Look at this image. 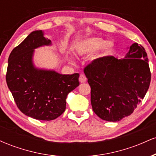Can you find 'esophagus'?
<instances>
[{
    "instance_id": "esophagus-1",
    "label": "esophagus",
    "mask_w": 156,
    "mask_h": 156,
    "mask_svg": "<svg viewBox=\"0 0 156 156\" xmlns=\"http://www.w3.org/2000/svg\"><path fill=\"white\" fill-rule=\"evenodd\" d=\"M79 80L80 83H84V82L87 81V77L85 76V75L80 74L79 77Z\"/></svg>"
}]
</instances>
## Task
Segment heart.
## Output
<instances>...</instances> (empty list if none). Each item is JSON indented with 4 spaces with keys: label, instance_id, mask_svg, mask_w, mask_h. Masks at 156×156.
Wrapping results in <instances>:
<instances>
[{
    "label": "heart",
    "instance_id": "heart-1",
    "mask_svg": "<svg viewBox=\"0 0 156 156\" xmlns=\"http://www.w3.org/2000/svg\"><path fill=\"white\" fill-rule=\"evenodd\" d=\"M102 47V54L108 55L114 50V44L112 41L105 42L104 39L100 37H93L82 41L77 46L76 53L78 55L92 53Z\"/></svg>",
    "mask_w": 156,
    "mask_h": 156
}]
</instances>
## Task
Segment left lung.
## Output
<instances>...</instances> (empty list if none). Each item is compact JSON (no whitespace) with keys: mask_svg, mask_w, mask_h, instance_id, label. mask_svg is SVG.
<instances>
[{"mask_svg":"<svg viewBox=\"0 0 156 156\" xmlns=\"http://www.w3.org/2000/svg\"><path fill=\"white\" fill-rule=\"evenodd\" d=\"M91 87L92 109L102 119L117 122L129 116L149 89L151 73L144 48L133 43L122 59L105 56L83 69Z\"/></svg>","mask_w":156,"mask_h":156,"instance_id":"obj_1","label":"left lung"}]
</instances>
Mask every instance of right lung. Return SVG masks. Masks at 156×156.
Here are the masks:
<instances>
[{
    "mask_svg": "<svg viewBox=\"0 0 156 156\" xmlns=\"http://www.w3.org/2000/svg\"><path fill=\"white\" fill-rule=\"evenodd\" d=\"M42 31L31 32L11 52L6 80L20 110L26 116L50 121L63 114L67 94L79 85V74L62 75L54 70L36 68L34 50L50 45Z\"/></svg>",
    "mask_w": 156,
    "mask_h": 156,
    "instance_id": "add662e5",
    "label": "right lung"
}]
</instances>
